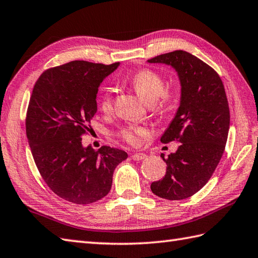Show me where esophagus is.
Masks as SVG:
<instances>
[{"mask_svg":"<svg viewBox=\"0 0 258 258\" xmlns=\"http://www.w3.org/2000/svg\"><path fill=\"white\" fill-rule=\"evenodd\" d=\"M131 158H133L134 160H136V161H139V160H144L147 158V154L146 153H134L133 156H131Z\"/></svg>","mask_w":258,"mask_h":258,"instance_id":"34e87169","label":"esophagus"}]
</instances>
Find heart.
<instances>
[{"label":"heart","instance_id":"heart-1","mask_svg":"<svg viewBox=\"0 0 258 258\" xmlns=\"http://www.w3.org/2000/svg\"><path fill=\"white\" fill-rule=\"evenodd\" d=\"M131 87L147 105H153L157 100L160 107H168L173 100V93L169 89H164V79L149 68L140 70L135 73L129 79ZM99 108L104 112H110L112 109V89L106 87L101 90L99 96ZM146 134L144 128L137 125H129L120 130L121 138L130 145H136L140 137Z\"/></svg>","mask_w":258,"mask_h":258}]
</instances>
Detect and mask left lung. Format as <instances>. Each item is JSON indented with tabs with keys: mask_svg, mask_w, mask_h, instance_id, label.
<instances>
[{
	"mask_svg": "<svg viewBox=\"0 0 258 258\" xmlns=\"http://www.w3.org/2000/svg\"><path fill=\"white\" fill-rule=\"evenodd\" d=\"M173 67L181 84L180 106L161 137V142L176 140L180 146L168 159L161 180L151 191L167 200L192 197L207 184L224 152L230 108L224 85L213 68L184 50H174L148 59Z\"/></svg>",
	"mask_w": 258,
	"mask_h": 258,
	"instance_id": "8db88e82",
	"label": "left lung"
}]
</instances>
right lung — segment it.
<instances>
[{
    "label": "right lung",
    "mask_w": 258,
    "mask_h": 258,
    "mask_svg": "<svg viewBox=\"0 0 258 258\" xmlns=\"http://www.w3.org/2000/svg\"><path fill=\"white\" fill-rule=\"evenodd\" d=\"M118 66L74 60L45 71L34 85L27 140L43 180L66 201L89 204L106 197L114 169L128 158L119 149L82 144L97 112L99 86Z\"/></svg>",
    "instance_id": "obj_1"
}]
</instances>
